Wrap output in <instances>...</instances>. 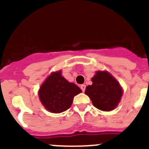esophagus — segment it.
<instances>
[{
    "mask_svg": "<svg viewBox=\"0 0 149 149\" xmlns=\"http://www.w3.org/2000/svg\"><path fill=\"white\" fill-rule=\"evenodd\" d=\"M81 90H82V91H85V88H86V85L85 84H82V85H81Z\"/></svg>",
    "mask_w": 149,
    "mask_h": 149,
    "instance_id": "esophagus-1",
    "label": "esophagus"
}]
</instances>
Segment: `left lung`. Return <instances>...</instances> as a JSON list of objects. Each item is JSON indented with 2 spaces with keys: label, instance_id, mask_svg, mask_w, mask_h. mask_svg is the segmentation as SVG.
<instances>
[{
  "label": "left lung",
  "instance_id": "8db88e82",
  "mask_svg": "<svg viewBox=\"0 0 149 149\" xmlns=\"http://www.w3.org/2000/svg\"><path fill=\"white\" fill-rule=\"evenodd\" d=\"M92 85L86 86L85 94L93 105L102 111H112L118 105L123 95L119 82L107 71L98 70L91 79Z\"/></svg>",
  "mask_w": 149,
  "mask_h": 149
}]
</instances>
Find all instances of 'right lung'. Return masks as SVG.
I'll list each match as a JSON object with an SVG mask.
<instances>
[{"label": "right lung", "instance_id": "add662e5", "mask_svg": "<svg viewBox=\"0 0 149 149\" xmlns=\"http://www.w3.org/2000/svg\"><path fill=\"white\" fill-rule=\"evenodd\" d=\"M81 89L62 76L61 70L52 72L39 90V97L45 108L52 113H61L70 107L73 98Z\"/></svg>", "mask_w": 149, "mask_h": 149}]
</instances>
